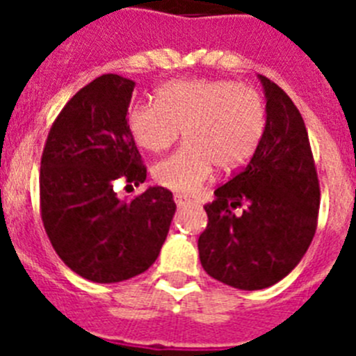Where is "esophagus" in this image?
Segmentation results:
<instances>
[{
	"mask_svg": "<svg viewBox=\"0 0 356 356\" xmlns=\"http://www.w3.org/2000/svg\"><path fill=\"white\" fill-rule=\"evenodd\" d=\"M175 201H176V205H178V207H184V205H187V203H191V197H187L185 194L176 193L175 194Z\"/></svg>",
	"mask_w": 356,
	"mask_h": 356,
	"instance_id": "obj_1",
	"label": "esophagus"
}]
</instances>
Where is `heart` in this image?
<instances>
[{
  "instance_id": "heart-1",
  "label": "heart",
  "mask_w": 356,
  "mask_h": 356,
  "mask_svg": "<svg viewBox=\"0 0 356 356\" xmlns=\"http://www.w3.org/2000/svg\"><path fill=\"white\" fill-rule=\"evenodd\" d=\"M267 110L262 94L232 80H176L162 85L156 102L135 103L128 128L135 143L151 153L187 143L160 160L153 176L176 193L194 194L213 168L234 172L246 165L262 143Z\"/></svg>"
}]
</instances>
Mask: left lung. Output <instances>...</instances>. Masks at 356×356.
Segmentation results:
<instances>
[{"instance_id":"obj_1","label":"left lung","mask_w":356,"mask_h":356,"mask_svg":"<svg viewBox=\"0 0 356 356\" xmlns=\"http://www.w3.org/2000/svg\"><path fill=\"white\" fill-rule=\"evenodd\" d=\"M267 124L250 162L216 188L200 235L201 266L242 291L275 285L307 253L319 216V178L305 121L282 87L260 74ZM235 208H242L235 214Z\"/></svg>"}]
</instances>
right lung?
<instances>
[{"instance_id": "add662e5", "label": "right lung", "mask_w": 356, "mask_h": 356, "mask_svg": "<svg viewBox=\"0 0 356 356\" xmlns=\"http://www.w3.org/2000/svg\"><path fill=\"white\" fill-rule=\"evenodd\" d=\"M135 83L103 74L65 103L40 159V217L62 262L96 284L134 278L155 262L175 216L172 193L149 187L130 201L114 181L139 185L146 165L128 128Z\"/></svg>"}]
</instances>
